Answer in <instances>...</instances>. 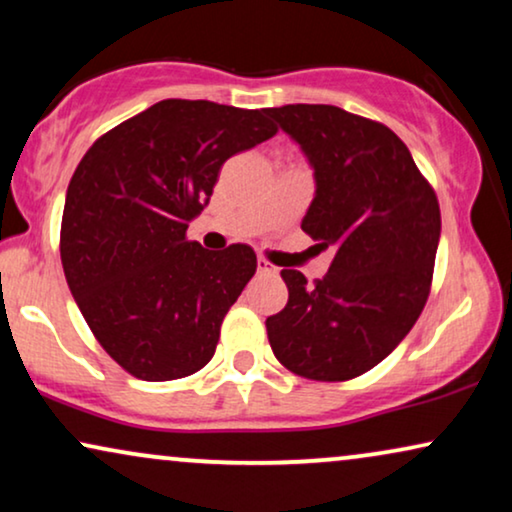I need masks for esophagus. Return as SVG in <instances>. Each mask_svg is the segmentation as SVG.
I'll return each instance as SVG.
<instances>
[{
	"mask_svg": "<svg viewBox=\"0 0 512 512\" xmlns=\"http://www.w3.org/2000/svg\"><path fill=\"white\" fill-rule=\"evenodd\" d=\"M256 268H258V272H261V275H275V272H277L275 265H272L270 261H265L263 256H258V261H256Z\"/></svg>",
	"mask_w": 512,
	"mask_h": 512,
	"instance_id": "34e87169",
	"label": "esophagus"
}]
</instances>
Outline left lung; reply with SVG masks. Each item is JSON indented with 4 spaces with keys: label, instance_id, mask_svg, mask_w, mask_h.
<instances>
[{
    "label": "left lung",
    "instance_id": "8db88e82",
    "mask_svg": "<svg viewBox=\"0 0 512 512\" xmlns=\"http://www.w3.org/2000/svg\"><path fill=\"white\" fill-rule=\"evenodd\" d=\"M265 114L314 170L317 191L300 228L335 251L314 284L282 270L289 303L265 321L270 347L307 380H352L387 359L424 310L440 240L438 198L387 125L331 104Z\"/></svg>",
    "mask_w": 512,
    "mask_h": 512
}]
</instances>
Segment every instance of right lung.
Here are the masks:
<instances>
[{"label": "right lung", "instance_id": "1", "mask_svg": "<svg viewBox=\"0 0 512 512\" xmlns=\"http://www.w3.org/2000/svg\"><path fill=\"white\" fill-rule=\"evenodd\" d=\"M277 135L265 109L163 100L116 125L69 181L60 258L97 342L146 382L198 373L256 272L247 244L186 240L221 165Z\"/></svg>", "mask_w": 512, "mask_h": 512}]
</instances>
